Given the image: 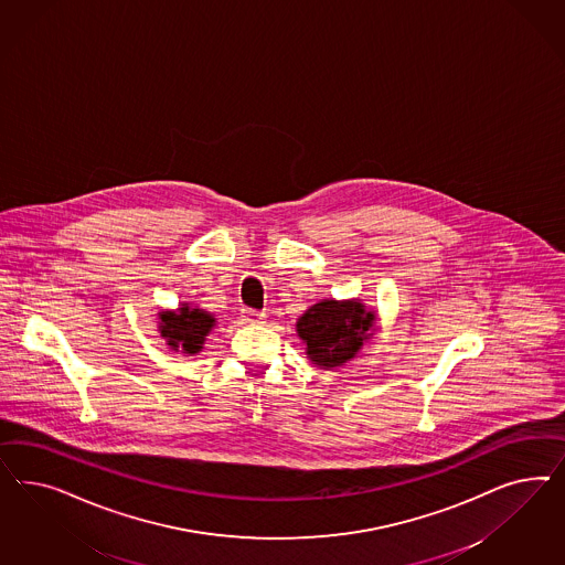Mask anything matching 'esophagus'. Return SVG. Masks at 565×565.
Wrapping results in <instances>:
<instances>
[{"label": "esophagus", "instance_id": "34e87169", "mask_svg": "<svg viewBox=\"0 0 565 565\" xmlns=\"http://www.w3.org/2000/svg\"><path fill=\"white\" fill-rule=\"evenodd\" d=\"M242 317H244V321H246V323H250V326H260V323H265V315H263V312H258V310H253V308H244V310H242Z\"/></svg>", "mask_w": 565, "mask_h": 565}]
</instances>
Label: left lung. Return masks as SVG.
Returning a JSON list of instances; mask_svg holds the SVG:
<instances>
[{"label":"left lung","mask_w":565,"mask_h":565,"mask_svg":"<svg viewBox=\"0 0 565 565\" xmlns=\"http://www.w3.org/2000/svg\"><path fill=\"white\" fill-rule=\"evenodd\" d=\"M375 315L360 302L326 300L298 319V335L307 343L308 359L319 366H340L354 359L360 345L371 338Z\"/></svg>","instance_id":"1"}]
</instances>
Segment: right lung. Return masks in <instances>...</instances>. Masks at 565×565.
<instances>
[{
  "mask_svg": "<svg viewBox=\"0 0 565 565\" xmlns=\"http://www.w3.org/2000/svg\"><path fill=\"white\" fill-rule=\"evenodd\" d=\"M159 331L168 340L173 350H182L184 354L201 352L206 333L215 326V319L201 308L182 307L178 312H161Z\"/></svg>",
  "mask_w": 565,
  "mask_h": 565,
  "instance_id": "add662e5",
  "label": "right lung"
}]
</instances>
